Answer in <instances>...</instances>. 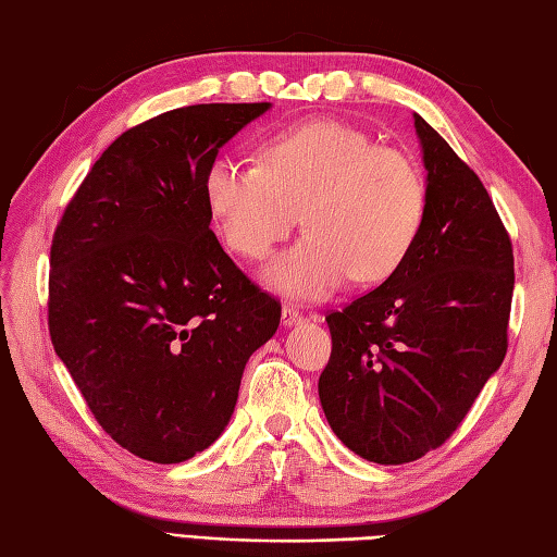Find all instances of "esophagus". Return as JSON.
Wrapping results in <instances>:
<instances>
[{
	"label": "esophagus",
	"instance_id": "1",
	"mask_svg": "<svg viewBox=\"0 0 557 557\" xmlns=\"http://www.w3.org/2000/svg\"><path fill=\"white\" fill-rule=\"evenodd\" d=\"M301 321H304V313L297 307H289V304L282 307V325H297Z\"/></svg>",
	"mask_w": 557,
	"mask_h": 557
}]
</instances>
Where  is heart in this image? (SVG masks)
<instances>
[{
	"label": "heart",
	"mask_w": 557,
	"mask_h": 557,
	"mask_svg": "<svg viewBox=\"0 0 557 557\" xmlns=\"http://www.w3.org/2000/svg\"><path fill=\"white\" fill-rule=\"evenodd\" d=\"M202 193L226 248L248 260L268 258L301 212L309 234L268 268L272 285L299 299L329 297L350 275L359 285L388 280L416 246L428 205L412 157L331 117L270 135L260 163L216 157Z\"/></svg>",
	"instance_id": "heart-1"
}]
</instances>
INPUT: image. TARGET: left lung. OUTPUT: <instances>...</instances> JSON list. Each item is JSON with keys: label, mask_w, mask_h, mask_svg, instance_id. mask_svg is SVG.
<instances>
[{"label": "left lung", "mask_w": 557, "mask_h": 557, "mask_svg": "<svg viewBox=\"0 0 557 557\" xmlns=\"http://www.w3.org/2000/svg\"><path fill=\"white\" fill-rule=\"evenodd\" d=\"M428 205L406 263L325 315L333 350L319 379L347 449L398 466L459 428L507 355L511 238L475 171L416 113Z\"/></svg>", "instance_id": "left-lung-1"}]
</instances>
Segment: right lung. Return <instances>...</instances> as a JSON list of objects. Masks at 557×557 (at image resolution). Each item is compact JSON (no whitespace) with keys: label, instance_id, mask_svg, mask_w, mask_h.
Instances as JSON below:
<instances>
[{"label":"right lung","instance_id":"right-lung-1","mask_svg":"<svg viewBox=\"0 0 557 557\" xmlns=\"http://www.w3.org/2000/svg\"><path fill=\"white\" fill-rule=\"evenodd\" d=\"M270 103H198L129 127L86 173L50 246L54 352L106 434L154 463L207 449L282 307L210 228L205 171Z\"/></svg>","mask_w":557,"mask_h":557}]
</instances>
